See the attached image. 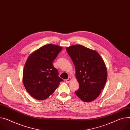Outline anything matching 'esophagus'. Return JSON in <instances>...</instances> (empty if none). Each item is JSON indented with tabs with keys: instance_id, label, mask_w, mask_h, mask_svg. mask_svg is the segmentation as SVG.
<instances>
[{
	"instance_id": "obj_1",
	"label": "esophagus",
	"mask_w": 130,
	"mask_h": 130,
	"mask_svg": "<svg viewBox=\"0 0 130 130\" xmlns=\"http://www.w3.org/2000/svg\"><path fill=\"white\" fill-rule=\"evenodd\" d=\"M71 78L70 77H69L68 79H67L66 80V83H69L71 81Z\"/></svg>"
}]
</instances>
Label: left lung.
Returning <instances> with one entry per match:
<instances>
[{
  "label": "left lung",
  "mask_w": 130,
  "mask_h": 130,
  "mask_svg": "<svg viewBox=\"0 0 130 130\" xmlns=\"http://www.w3.org/2000/svg\"><path fill=\"white\" fill-rule=\"evenodd\" d=\"M75 68V76L79 89L75 94L85 102L96 99L104 88L107 70L103 59L94 50L81 45L66 48Z\"/></svg>",
  "instance_id": "left-lung-1"
}]
</instances>
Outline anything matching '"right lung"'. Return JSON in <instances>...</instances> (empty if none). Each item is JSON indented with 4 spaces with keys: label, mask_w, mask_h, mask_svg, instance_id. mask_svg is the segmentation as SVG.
Masks as SVG:
<instances>
[{
    "label": "right lung",
    "mask_w": 130,
    "mask_h": 130,
    "mask_svg": "<svg viewBox=\"0 0 130 130\" xmlns=\"http://www.w3.org/2000/svg\"><path fill=\"white\" fill-rule=\"evenodd\" d=\"M62 47L45 45L27 58L23 72V82L27 92L37 100H44L51 95L63 79L58 76L53 62Z\"/></svg>",
    "instance_id": "obj_1"
}]
</instances>
